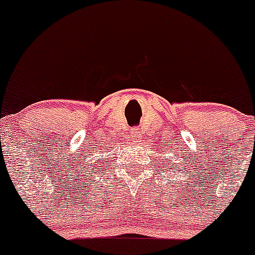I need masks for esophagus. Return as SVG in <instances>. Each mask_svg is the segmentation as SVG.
<instances>
[{
	"instance_id": "34e87169",
	"label": "esophagus",
	"mask_w": 255,
	"mask_h": 255,
	"mask_svg": "<svg viewBox=\"0 0 255 255\" xmlns=\"http://www.w3.org/2000/svg\"><path fill=\"white\" fill-rule=\"evenodd\" d=\"M130 134H131L132 140H139V138H140V135H139V129H138V128H132L131 131H130Z\"/></svg>"
}]
</instances>
